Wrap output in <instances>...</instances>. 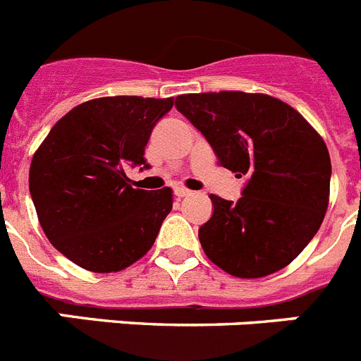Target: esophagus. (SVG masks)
I'll return each mask as SVG.
<instances>
[{
    "label": "esophagus",
    "mask_w": 361,
    "mask_h": 361,
    "mask_svg": "<svg viewBox=\"0 0 361 361\" xmlns=\"http://www.w3.org/2000/svg\"><path fill=\"white\" fill-rule=\"evenodd\" d=\"M175 195H177L178 199H180V197L191 195V191L188 190V188H184V186H177V188H175Z\"/></svg>",
    "instance_id": "obj_1"
}]
</instances>
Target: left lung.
Masks as SVG:
<instances>
[{
  "instance_id": "obj_1",
  "label": "left lung",
  "mask_w": 361,
  "mask_h": 361,
  "mask_svg": "<svg viewBox=\"0 0 361 361\" xmlns=\"http://www.w3.org/2000/svg\"><path fill=\"white\" fill-rule=\"evenodd\" d=\"M175 106L206 137L220 166L247 177L237 202L209 195L213 215L199 229L204 253L238 279H262L291 264L329 204L324 139L295 108L266 94H186Z\"/></svg>"
}]
</instances>
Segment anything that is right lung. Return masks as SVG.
Returning <instances> with one entry per match:
<instances>
[{
  "instance_id": "add662e5",
  "label": "right lung",
  "mask_w": 361,
  "mask_h": 361,
  "mask_svg": "<svg viewBox=\"0 0 361 361\" xmlns=\"http://www.w3.org/2000/svg\"><path fill=\"white\" fill-rule=\"evenodd\" d=\"M173 97L116 95L86 101L54 124L28 173L44 235L59 253L94 273H116L145 257L173 191L132 188L128 166H145L153 126Z\"/></svg>"
}]
</instances>
